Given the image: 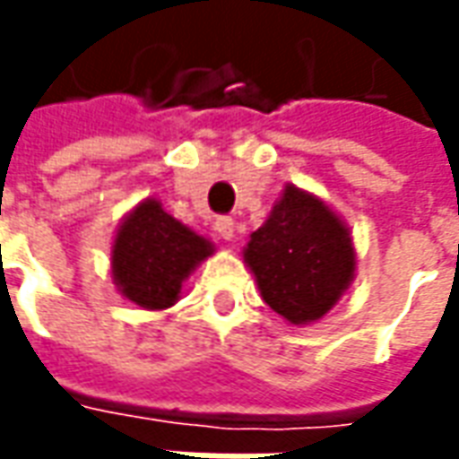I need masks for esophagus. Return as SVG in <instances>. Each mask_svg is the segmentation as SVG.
Segmentation results:
<instances>
[{
    "label": "esophagus",
    "mask_w": 459,
    "mask_h": 459,
    "mask_svg": "<svg viewBox=\"0 0 459 459\" xmlns=\"http://www.w3.org/2000/svg\"><path fill=\"white\" fill-rule=\"evenodd\" d=\"M214 230H217V235L221 239H235V221L230 220V217H220V220L214 221Z\"/></svg>",
    "instance_id": "esophagus-1"
}]
</instances>
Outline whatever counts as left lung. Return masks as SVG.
I'll return each instance as SVG.
<instances>
[{
    "label": "left lung",
    "instance_id": "8db88e82",
    "mask_svg": "<svg viewBox=\"0 0 459 459\" xmlns=\"http://www.w3.org/2000/svg\"><path fill=\"white\" fill-rule=\"evenodd\" d=\"M260 296L291 325L319 322L355 278L350 227L319 196L289 184L242 250Z\"/></svg>",
    "mask_w": 459,
    "mask_h": 459
}]
</instances>
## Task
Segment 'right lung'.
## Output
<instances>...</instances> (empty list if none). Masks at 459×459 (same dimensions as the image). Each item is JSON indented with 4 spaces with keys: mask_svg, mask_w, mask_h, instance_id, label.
<instances>
[{
    "mask_svg": "<svg viewBox=\"0 0 459 459\" xmlns=\"http://www.w3.org/2000/svg\"><path fill=\"white\" fill-rule=\"evenodd\" d=\"M214 245L170 217L158 199H145L119 221L112 242L117 291L148 311L173 307L181 286Z\"/></svg>",
    "mask_w": 459,
    "mask_h": 459,
    "instance_id": "right-lung-1",
    "label": "right lung"
}]
</instances>
